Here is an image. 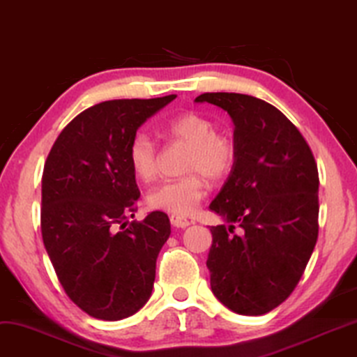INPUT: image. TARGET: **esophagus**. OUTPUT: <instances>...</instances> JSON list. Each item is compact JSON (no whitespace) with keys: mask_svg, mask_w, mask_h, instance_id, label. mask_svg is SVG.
<instances>
[{"mask_svg":"<svg viewBox=\"0 0 357 357\" xmlns=\"http://www.w3.org/2000/svg\"><path fill=\"white\" fill-rule=\"evenodd\" d=\"M169 220H171V225H173V227H178V229H186L188 225L191 224L188 219L179 218V215H171Z\"/></svg>","mask_w":357,"mask_h":357,"instance_id":"obj_1","label":"esophagus"}]
</instances>
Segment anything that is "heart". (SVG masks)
I'll list each match as a JSON object with an SVG mask.
<instances>
[{
  "instance_id": "b5f03b06",
  "label": "heart",
  "mask_w": 357,
  "mask_h": 357,
  "mask_svg": "<svg viewBox=\"0 0 357 357\" xmlns=\"http://www.w3.org/2000/svg\"><path fill=\"white\" fill-rule=\"evenodd\" d=\"M165 132L168 137L191 146L186 158V178L161 183L148 194V204L153 209L169 212L173 215H189L206 194V176L219 181L231 173L236 165L237 146L231 135L215 132V123L206 115L186 112L168 121ZM128 163L139 181L150 183L156 178V145L150 135L139 132L128 146Z\"/></svg>"
}]
</instances>
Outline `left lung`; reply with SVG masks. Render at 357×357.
Here are the masks:
<instances>
[{"mask_svg":"<svg viewBox=\"0 0 357 357\" xmlns=\"http://www.w3.org/2000/svg\"><path fill=\"white\" fill-rule=\"evenodd\" d=\"M231 115L236 165L209 209L211 290L234 313L257 317L283 303L318 238V168L308 143L278 108L243 93H202ZM243 229L233 234V224Z\"/></svg>","mask_w":357,"mask_h":357,"instance_id":"8db88e82","label":"left lung"}]
</instances>
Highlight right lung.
Masks as SVG:
<instances>
[{"label":"right lung","instance_id":"add662e5","mask_svg":"<svg viewBox=\"0 0 357 357\" xmlns=\"http://www.w3.org/2000/svg\"><path fill=\"white\" fill-rule=\"evenodd\" d=\"M174 98L87 108L62 130L44 165V247L67 296L93 318H128L151 296L171 224L165 212L153 211L126 225L139 199L128 146L139 126Z\"/></svg>","mask_w":357,"mask_h":357}]
</instances>
